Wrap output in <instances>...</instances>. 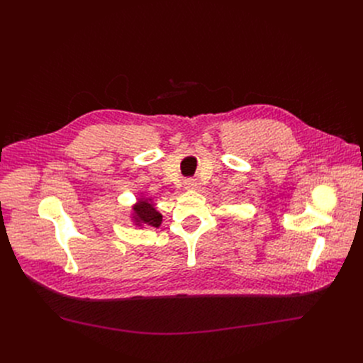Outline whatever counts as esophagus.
Segmentation results:
<instances>
[{
    "label": "esophagus",
    "mask_w": 363,
    "mask_h": 363,
    "mask_svg": "<svg viewBox=\"0 0 363 363\" xmlns=\"http://www.w3.org/2000/svg\"><path fill=\"white\" fill-rule=\"evenodd\" d=\"M184 185H185V189H195V188H198L199 182L196 178H186Z\"/></svg>",
    "instance_id": "34e87169"
}]
</instances>
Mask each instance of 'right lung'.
<instances>
[{
  "mask_svg": "<svg viewBox=\"0 0 363 363\" xmlns=\"http://www.w3.org/2000/svg\"><path fill=\"white\" fill-rule=\"evenodd\" d=\"M133 218L139 225L160 227L162 223V216L155 208L150 199H139L138 203L133 205Z\"/></svg>",
  "mask_w": 363,
  "mask_h": 363,
  "instance_id": "obj_1",
  "label": "right lung"
}]
</instances>
